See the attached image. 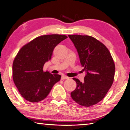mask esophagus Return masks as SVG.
Returning <instances> with one entry per match:
<instances>
[{
  "label": "esophagus",
  "mask_w": 130,
  "mask_h": 130,
  "mask_svg": "<svg viewBox=\"0 0 130 130\" xmlns=\"http://www.w3.org/2000/svg\"><path fill=\"white\" fill-rule=\"evenodd\" d=\"M69 77H68L67 76H65V75H62L61 77V79L62 80H65V79H68Z\"/></svg>",
  "instance_id": "esophagus-1"
}]
</instances>
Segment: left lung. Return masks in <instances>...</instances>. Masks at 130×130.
Returning a JSON list of instances; mask_svg holds the SVG:
<instances>
[{
	"label": "left lung",
	"instance_id": "left-lung-1",
	"mask_svg": "<svg viewBox=\"0 0 130 130\" xmlns=\"http://www.w3.org/2000/svg\"><path fill=\"white\" fill-rule=\"evenodd\" d=\"M76 47L86 75L84 82L73 78L77 84L71 97L80 105L89 107L101 101L112 86L115 65L105 45L90 36L68 35Z\"/></svg>",
	"mask_w": 130,
	"mask_h": 130
}]
</instances>
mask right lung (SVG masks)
Here are the masks:
<instances>
[{"label":"right lung","instance_id":"obj_1","mask_svg":"<svg viewBox=\"0 0 130 130\" xmlns=\"http://www.w3.org/2000/svg\"><path fill=\"white\" fill-rule=\"evenodd\" d=\"M67 38L62 35L38 37L22 47L13 63V79L20 94L31 102L44 100L61 76L44 72L43 66L50 60L57 44Z\"/></svg>","mask_w":130,"mask_h":130}]
</instances>
